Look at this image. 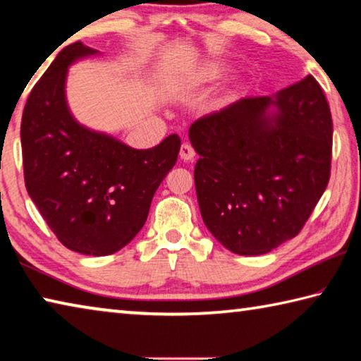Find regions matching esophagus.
I'll return each mask as SVG.
<instances>
[{"instance_id": "obj_1", "label": "esophagus", "mask_w": 361, "mask_h": 361, "mask_svg": "<svg viewBox=\"0 0 361 361\" xmlns=\"http://www.w3.org/2000/svg\"><path fill=\"white\" fill-rule=\"evenodd\" d=\"M179 155H180L182 159H184V161H193V158H195V155H197V153H195L193 147L185 142V144H182V147H180Z\"/></svg>"}]
</instances>
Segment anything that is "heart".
<instances>
[{
  "mask_svg": "<svg viewBox=\"0 0 361 361\" xmlns=\"http://www.w3.org/2000/svg\"><path fill=\"white\" fill-rule=\"evenodd\" d=\"M224 73V67L219 63H208L200 70V80L209 81V80H216Z\"/></svg>",
  "mask_w": 361,
  "mask_h": 361,
  "instance_id": "1",
  "label": "heart"
}]
</instances>
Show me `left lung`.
Returning a JSON list of instances; mask_svg holds the SVG:
<instances>
[{
  "instance_id": "left-lung-1",
  "label": "left lung",
  "mask_w": 361,
  "mask_h": 361,
  "mask_svg": "<svg viewBox=\"0 0 361 361\" xmlns=\"http://www.w3.org/2000/svg\"><path fill=\"white\" fill-rule=\"evenodd\" d=\"M188 139L200 155L193 176L204 226L240 256L294 238L328 185L333 120L310 75L200 118Z\"/></svg>"
}]
</instances>
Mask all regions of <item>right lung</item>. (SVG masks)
Masks as SVG:
<instances>
[{"label": "right lung", "mask_w": 361, "mask_h": 361, "mask_svg": "<svg viewBox=\"0 0 361 361\" xmlns=\"http://www.w3.org/2000/svg\"><path fill=\"white\" fill-rule=\"evenodd\" d=\"M99 52L76 41L59 52L27 99L20 140L27 192L68 250L120 251L144 227L152 198L177 161L180 137L133 149L75 120L65 97L68 67Z\"/></svg>", "instance_id": "obj_1"}]
</instances>
